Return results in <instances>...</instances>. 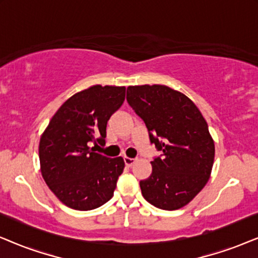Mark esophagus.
I'll return each mask as SVG.
<instances>
[{"label": "esophagus", "mask_w": 258, "mask_h": 258, "mask_svg": "<svg viewBox=\"0 0 258 258\" xmlns=\"http://www.w3.org/2000/svg\"><path fill=\"white\" fill-rule=\"evenodd\" d=\"M124 162L126 167H133V164L135 163L136 160L135 158H130V157H124Z\"/></svg>", "instance_id": "34e87169"}]
</instances>
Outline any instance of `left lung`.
<instances>
[{
	"label": "left lung",
	"instance_id": "left-lung-1",
	"mask_svg": "<svg viewBox=\"0 0 258 258\" xmlns=\"http://www.w3.org/2000/svg\"><path fill=\"white\" fill-rule=\"evenodd\" d=\"M126 101L162 153L151 161L150 177L140 182L143 197L163 210L186 206L213 169L215 144L206 119L184 94L161 84L130 86Z\"/></svg>",
	"mask_w": 258,
	"mask_h": 258
}]
</instances>
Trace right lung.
<instances>
[{
    "instance_id": "obj_1",
    "label": "right lung",
    "mask_w": 258,
    "mask_h": 258,
    "mask_svg": "<svg viewBox=\"0 0 258 258\" xmlns=\"http://www.w3.org/2000/svg\"><path fill=\"white\" fill-rule=\"evenodd\" d=\"M124 97L125 87L97 84L80 91L59 107L42 134V176L67 207L93 210L114 195L124 161L95 153L90 146L105 144L107 123Z\"/></svg>"
}]
</instances>
